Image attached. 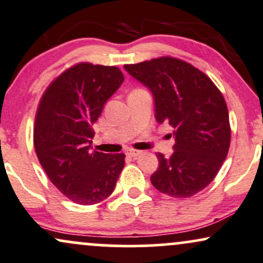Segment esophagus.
<instances>
[{"mask_svg": "<svg viewBox=\"0 0 263 263\" xmlns=\"http://www.w3.org/2000/svg\"><path fill=\"white\" fill-rule=\"evenodd\" d=\"M141 154L140 150H134V149H129L126 150V155L130 157H138Z\"/></svg>", "mask_w": 263, "mask_h": 263, "instance_id": "obj_1", "label": "esophagus"}]
</instances>
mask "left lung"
I'll use <instances>...</instances> for the list:
<instances>
[{
    "label": "left lung",
    "instance_id": "1",
    "mask_svg": "<svg viewBox=\"0 0 263 263\" xmlns=\"http://www.w3.org/2000/svg\"><path fill=\"white\" fill-rule=\"evenodd\" d=\"M133 77L153 92L159 123L174 128V154H157L160 166L151 176L157 191L188 198L218 175L230 147L227 102L214 82L187 61L161 57L124 65Z\"/></svg>",
    "mask_w": 263,
    "mask_h": 263
}]
</instances>
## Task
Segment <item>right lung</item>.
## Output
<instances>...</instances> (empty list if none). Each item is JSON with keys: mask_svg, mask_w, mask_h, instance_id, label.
Wrapping results in <instances>:
<instances>
[{"mask_svg": "<svg viewBox=\"0 0 263 263\" xmlns=\"http://www.w3.org/2000/svg\"><path fill=\"white\" fill-rule=\"evenodd\" d=\"M124 81L117 66L72 65L40 98L34 122L36 156L51 183L73 203L92 205L109 197L125 155L91 151L93 124Z\"/></svg>", "mask_w": 263, "mask_h": 263, "instance_id": "right-lung-1", "label": "right lung"}]
</instances>
